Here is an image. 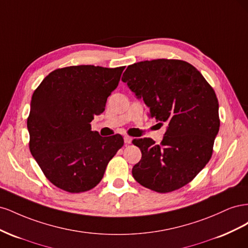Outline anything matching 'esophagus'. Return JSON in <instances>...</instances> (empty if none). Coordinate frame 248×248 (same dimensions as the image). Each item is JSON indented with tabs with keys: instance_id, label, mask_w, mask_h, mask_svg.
Instances as JSON below:
<instances>
[{
	"instance_id": "1",
	"label": "esophagus",
	"mask_w": 248,
	"mask_h": 248,
	"mask_svg": "<svg viewBox=\"0 0 248 248\" xmlns=\"http://www.w3.org/2000/svg\"><path fill=\"white\" fill-rule=\"evenodd\" d=\"M124 141H125V144H126V145L131 144L132 138H130V137H128V136H124Z\"/></svg>"
}]
</instances>
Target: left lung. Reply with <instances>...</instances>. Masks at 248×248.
I'll return each mask as SVG.
<instances>
[{
  "mask_svg": "<svg viewBox=\"0 0 248 248\" xmlns=\"http://www.w3.org/2000/svg\"><path fill=\"white\" fill-rule=\"evenodd\" d=\"M122 81L142 98L149 117L167 124L159 145L134 140L141 159L132 176L147 188L166 193L189 183L212 156L219 130L218 100L212 87L191 64L158 59L127 67Z\"/></svg>",
  "mask_w": 248,
  "mask_h": 248,
  "instance_id": "8db88e82",
  "label": "left lung"
}]
</instances>
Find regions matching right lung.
I'll return each mask as SVG.
<instances>
[{"mask_svg":"<svg viewBox=\"0 0 248 248\" xmlns=\"http://www.w3.org/2000/svg\"><path fill=\"white\" fill-rule=\"evenodd\" d=\"M125 67L70 66L50 72L35 90L28 118L30 151L55 186L71 193L98 184L124 144L91 130Z\"/></svg>","mask_w":248,"mask_h":248,"instance_id":"obj_1","label":"right lung"}]
</instances>
